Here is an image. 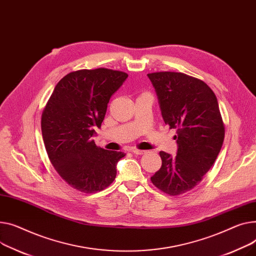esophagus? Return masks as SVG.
Listing matches in <instances>:
<instances>
[{"instance_id":"1","label":"esophagus","mask_w":256,"mask_h":256,"mask_svg":"<svg viewBox=\"0 0 256 256\" xmlns=\"http://www.w3.org/2000/svg\"><path fill=\"white\" fill-rule=\"evenodd\" d=\"M132 152L134 153V154H137V156H141V154H144L145 153V150H140V149H132Z\"/></svg>"}]
</instances>
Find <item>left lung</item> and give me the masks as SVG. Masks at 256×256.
<instances>
[{
    "label": "left lung",
    "instance_id": "left-lung-1",
    "mask_svg": "<svg viewBox=\"0 0 256 256\" xmlns=\"http://www.w3.org/2000/svg\"><path fill=\"white\" fill-rule=\"evenodd\" d=\"M147 76L156 90L164 124L177 128L176 156L160 151L162 166L151 181L170 196L182 194L200 182L222 147L224 126L217 98L205 82L183 73Z\"/></svg>",
    "mask_w": 256,
    "mask_h": 256
}]
</instances>
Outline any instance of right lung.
Listing matches in <instances>:
<instances>
[{"instance_id": "1", "label": "right lung", "mask_w": 256, "mask_h": 256, "mask_svg": "<svg viewBox=\"0 0 256 256\" xmlns=\"http://www.w3.org/2000/svg\"><path fill=\"white\" fill-rule=\"evenodd\" d=\"M128 74L109 69L80 70L66 75L54 88L42 114V136L58 175L86 194L103 190L116 177L122 151L100 148L92 137L100 128L111 96Z\"/></svg>"}]
</instances>
